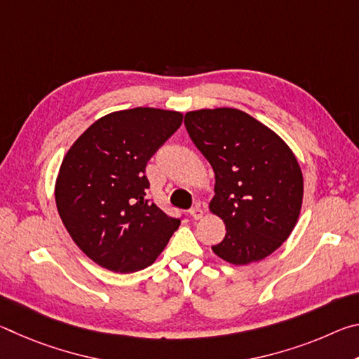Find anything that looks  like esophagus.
Returning <instances> with one entry per match:
<instances>
[{"label": "esophagus", "instance_id": "1", "mask_svg": "<svg viewBox=\"0 0 359 359\" xmlns=\"http://www.w3.org/2000/svg\"><path fill=\"white\" fill-rule=\"evenodd\" d=\"M190 215L194 218V220H201V218L204 217V209L201 208V205H196V208H193L190 210Z\"/></svg>", "mask_w": 359, "mask_h": 359}]
</instances>
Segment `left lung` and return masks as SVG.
Returning <instances> with one entry per match:
<instances>
[{
  "label": "left lung",
  "instance_id": "8db88e82",
  "mask_svg": "<svg viewBox=\"0 0 359 359\" xmlns=\"http://www.w3.org/2000/svg\"><path fill=\"white\" fill-rule=\"evenodd\" d=\"M185 126L214 169L209 210L226 226L212 252L236 266L269 257L288 239L301 214L304 179L293 150L234 107L187 112Z\"/></svg>",
  "mask_w": 359,
  "mask_h": 359
}]
</instances>
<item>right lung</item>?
Segmentation results:
<instances>
[{"mask_svg":"<svg viewBox=\"0 0 359 359\" xmlns=\"http://www.w3.org/2000/svg\"><path fill=\"white\" fill-rule=\"evenodd\" d=\"M184 114L125 109L90 125L71 145L55 180L60 218L96 264L130 274L165 250L180 220L145 199V166L182 125Z\"/></svg>","mask_w":359,"mask_h":359,"instance_id":"add662e5","label":"right lung"}]
</instances>
